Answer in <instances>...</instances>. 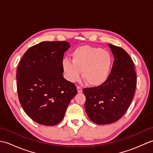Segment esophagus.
I'll list each match as a JSON object with an SVG mask.
<instances>
[{
	"label": "esophagus",
	"instance_id": "esophagus-1",
	"mask_svg": "<svg viewBox=\"0 0 153 153\" xmlns=\"http://www.w3.org/2000/svg\"><path fill=\"white\" fill-rule=\"evenodd\" d=\"M77 93H82V89L80 87L77 86Z\"/></svg>",
	"mask_w": 153,
	"mask_h": 153
}]
</instances>
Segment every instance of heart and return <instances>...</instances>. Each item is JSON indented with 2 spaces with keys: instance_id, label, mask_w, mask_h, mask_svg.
<instances>
[{
  "instance_id": "heart-1",
  "label": "heart",
  "mask_w": 153,
  "mask_h": 153,
  "mask_svg": "<svg viewBox=\"0 0 153 153\" xmlns=\"http://www.w3.org/2000/svg\"><path fill=\"white\" fill-rule=\"evenodd\" d=\"M71 60L64 58L62 62L65 76L70 82H77L82 71L83 78L89 85L99 87L108 80L111 73L112 56L100 47H77L71 54Z\"/></svg>"
}]
</instances>
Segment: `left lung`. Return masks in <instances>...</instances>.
Here are the masks:
<instances>
[{
  "label": "left lung",
  "instance_id": "8db88e82",
  "mask_svg": "<svg viewBox=\"0 0 153 153\" xmlns=\"http://www.w3.org/2000/svg\"><path fill=\"white\" fill-rule=\"evenodd\" d=\"M114 55L108 80L99 87L83 89L87 116L99 125L109 124L123 116L134 98L137 77L134 64L123 48L108 44Z\"/></svg>",
  "mask_w": 153,
  "mask_h": 153
}]
</instances>
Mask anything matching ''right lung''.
I'll list each match as a JSON object with an SVG mask.
<instances>
[{
    "label": "right lung",
    "mask_w": 153,
    "mask_h": 153,
    "mask_svg": "<svg viewBox=\"0 0 153 153\" xmlns=\"http://www.w3.org/2000/svg\"><path fill=\"white\" fill-rule=\"evenodd\" d=\"M70 47L66 41L41 42L29 48L18 65L19 102L27 116L39 124L60 123L77 94L76 87L62 74V62Z\"/></svg>",
    "instance_id": "obj_1"
}]
</instances>
